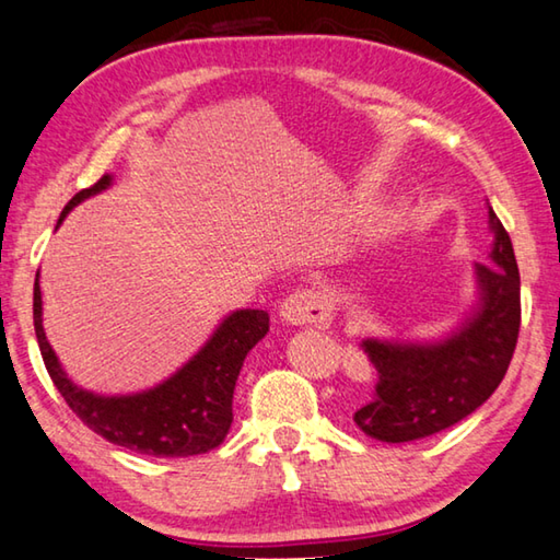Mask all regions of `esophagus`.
<instances>
[{"mask_svg":"<svg viewBox=\"0 0 560 560\" xmlns=\"http://www.w3.org/2000/svg\"><path fill=\"white\" fill-rule=\"evenodd\" d=\"M280 317L288 325H319L329 319V305L323 292L315 290H295L282 300Z\"/></svg>","mask_w":560,"mask_h":560,"instance_id":"esophagus-1","label":"esophagus"}]
</instances>
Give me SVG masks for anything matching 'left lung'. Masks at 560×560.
<instances>
[{"label":"left lung","mask_w":560,"mask_h":560,"mask_svg":"<svg viewBox=\"0 0 560 560\" xmlns=\"http://www.w3.org/2000/svg\"><path fill=\"white\" fill-rule=\"evenodd\" d=\"M493 247L476 262L479 305L439 342L362 340L377 370L374 399L354 411L366 436L401 444L454 427L479 409L506 374L521 327V278L511 237L489 208Z\"/></svg>","instance_id":"obj_1"}]
</instances>
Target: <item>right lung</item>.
Returning <instances> with one entry per match:
<instances>
[{
	"label": "right lung",
	"mask_w": 560,
	"mask_h": 560,
	"mask_svg": "<svg viewBox=\"0 0 560 560\" xmlns=\"http://www.w3.org/2000/svg\"><path fill=\"white\" fill-rule=\"evenodd\" d=\"M112 180V176H104L91 188L79 190L61 210L57 228L73 206L106 190ZM268 329L270 317L265 310H235L166 382L145 392L106 397L79 387L63 372L44 335L39 272L34 280V332L54 387L91 432L136 454L196 456L223 444L233 424V392L245 354L268 335Z\"/></svg>",
	"instance_id": "1"
}]
</instances>
